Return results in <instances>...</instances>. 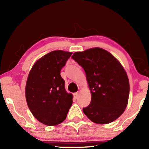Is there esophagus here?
<instances>
[{
    "mask_svg": "<svg viewBox=\"0 0 149 149\" xmlns=\"http://www.w3.org/2000/svg\"><path fill=\"white\" fill-rule=\"evenodd\" d=\"M79 92H77V93H75L74 94V98H78V97H79Z\"/></svg>",
    "mask_w": 149,
    "mask_h": 149,
    "instance_id": "1",
    "label": "esophagus"
}]
</instances>
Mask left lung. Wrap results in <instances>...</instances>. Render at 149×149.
Returning <instances> with one entry per match:
<instances>
[{
  "mask_svg": "<svg viewBox=\"0 0 149 149\" xmlns=\"http://www.w3.org/2000/svg\"><path fill=\"white\" fill-rule=\"evenodd\" d=\"M72 58L84 69L91 93V102L83 113L97 124L111 123L119 118L127 105L130 83L119 61L102 48L75 52Z\"/></svg>",
  "mask_w": 149,
  "mask_h": 149,
  "instance_id": "1",
  "label": "left lung"
}]
</instances>
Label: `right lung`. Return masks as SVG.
<instances>
[{"label":"right lung","instance_id":"add662e5","mask_svg":"<svg viewBox=\"0 0 149 149\" xmlns=\"http://www.w3.org/2000/svg\"><path fill=\"white\" fill-rule=\"evenodd\" d=\"M72 52L53 51L33 65L26 85V99L34 117L46 125H58L66 119L73 95L65 89L60 71Z\"/></svg>","mask_w":149,"mask_h":149}]
</instances>
